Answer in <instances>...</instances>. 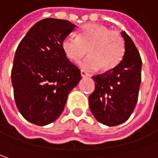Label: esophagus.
I'll use <instances>...</instances> for the list:
<instances>
[{"mask_svg":"<svg viewBox=\"0 0 158 158\" xmlns=\"http://www.w3.org/2000/svg\"><path fill=\"white\" fill-rule=\"evenodd\" d=\"M80 74H81V76L82 77H87V76H89V74L88 73H86L85 71H83V70H81L80 71Z\"/></svg>","mask_w":158,"mask_h":158,"instance_id":"obj_1","label":"esophagus"}]
</instances>
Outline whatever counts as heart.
<instances>
[{"label": "heart", "mask_w": 158, "mask_h": 158, "mask_svg": "<svg viewBox=\"0 0 158 158\" xmlns=\"http://www.w3.org/2000/svg\"><path fill=\"white\" fill-rule=\"evenodd\" d=\"M62 49L72 62H78L86 52L89 56L80 62L79 66L86 71H110L121 62L125 55L126 43L118 31L107 26L87 24L81 26L78 36L69 35L62 41Z\"/></svg>", "instance_id": "obj_1"}]
</instances>
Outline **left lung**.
Masks as SVG:
<instances>
[{
    "label": "left lung",
    "mask_w": 158,
    "mask_h": 158,
    "mask_svg": "<svg viewBox=\"0 0 158 158\" xmlns=\"http://www.w3.org/2000/svg\"><path fill=\"white\" fill-rule=\"evenodd\" d=\"M126 43L123 59L115 68L94 76V91L89 107L100 123L115 127L126 122L136 106L141 81V58L133 40L121 32Z\"/></svg>",
    "instance_id": "obj_1"
}]
</instances>
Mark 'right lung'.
<instances>
[{
	"label": "right lung",
	"mask_w": 158,
	"mask_h": 158,
	"mask_svg": "<svg viewBox=\"0 0 158 158\" xmlns=\"http://www.w3.org/2000/svg\"><path fill=\"white\" fill-rule=\"evenodd\" d=\"M75 27L68 20L45 18L17 47L11 70L14 98L21 115L34 125L57 119L68 94L81 79L80 70L62 49L63 40Z\"/></svg>",
	"instance_id": "add662e5"
}]
</instances>
